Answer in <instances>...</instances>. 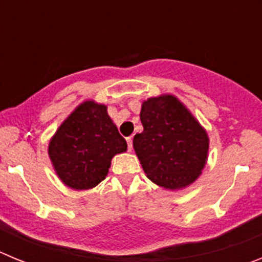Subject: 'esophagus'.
<instances>
[{
    "mask_svg": "<svg viewBox=\"0 0 262 262\" xmlns=\"http://www.w3.org/2000/svg\"><path fill=\"white\" fill-rule=\"evenodd\" d=\"M127 147H128V151L133 149V138H127Z\"/></svg>",
    "mask_w": 262,
    "mask_h": 262,
    "instance_id": "1",
    "label": "esophagus"
}]
</instances>
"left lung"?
<instances>
[{"instance_id": "obj_1", "label": "left lung", "mask_w": 262, "mask_h": 262, "mask_svg": "<svg viewBox=\"0 0 262 262\" xmlns=\"http://www.w3.org/2000/svg\"><path fill=\"white\" fill-rule=\"evenodd\" d=\"M140 120L144 129L134 136V149L147 177L169 190L193 184L209 152V136L200 122L170 94L144 101Z\"/></svg>"}]
</instances>
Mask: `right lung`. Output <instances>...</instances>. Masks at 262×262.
<instances>
[{
    "instance_id": "1",
    "label": "right lung",
    "mask_w": 262,
    "mask_h": 262,
    "mask_svg": "<svg viewBox=\"0 0 262 262\" xmlns=\"http://www.w3.org/2000/svg\"><path fill=\"white\" fill-rule=\"evenodd\" d=\"M126 149V140L108 117L107 107L85 101L57 128L48 155L67 186L86 190L105 180L111 159Z\"/></svg>"
}]
</instances>
